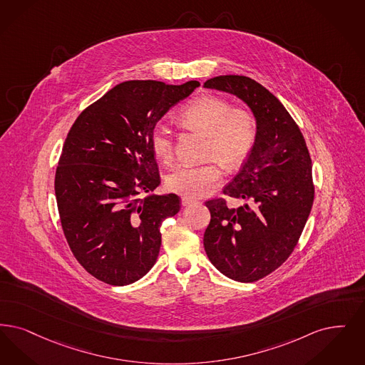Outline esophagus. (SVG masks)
Segmentation results:
<instances>
[{
	"instance_id": "esophagus-1",
	"label": "esophagus",
	"mask_w": 365,
	"mask_h": 365,
	"mask_svg": "<svg viewBox=\"0 0 365 365\" xmlns=\"http://www.w3.org/2000/svg\"><path fill=\"white\" fill-rule=\"evenodd\" d=\"M195 200L194 198H189V197H182V205L187 206V205L194 204Z\"/></svg>"
}]
</instances>
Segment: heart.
<instances>
[{"label":"heart","mask_w":365,"mask_h":365,"mask_svg":"<svg viewBox=\"0 0 365 365\" xmlns=\"http://www.w3.org/2000/svg\"><path fill=\"white\" fill-rule=\"evenodd\" d=\"M180 120L194 130L207 135L205 156L215 159L200 165H180L168 174L167 187L176 194L195 198L207 194L222 180L217 160L228 170L237 168L247 159L257 140V120L245 108H232L231 103L205 95L189 103L180 113ZM152 150L159 160H173V131L159 125L150 137Z\"/></svg>","instance_id":"obj_1"}]
</instances>
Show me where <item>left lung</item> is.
I'll return each mask as SVG.
<instances>
[{
	"label": "left lung",
	"mask_w": 365,
	"mask_h": 365,
	"mask_svg": "<svg viewBox=\"0 0 365 365\" xmlns=\"http://www.w3.org/2000/svg\"><path fill=\"white\" fill-rule=\"evenodd\" d=\"M205 88L246 103L257 120V140L224 194L206 201L210 222L204 235L209 261L224 276L254 282L288 259L304 230L314 202L312 165L304 137L277 98L246 76H219Z\"/></svg>",
	"instance_id": "obj_1"
}]
</instances>
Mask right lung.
I'll return each mask as SVG.
<instances>
[{"mask_svg": "<svg viewBox=\"0 0 365 365\" xmlns=\"http://www.w3.org/2000/svg\"><path fill=\"white\" fill-rule=\"evenodd\" d=\"M197 87L198 81L120 83L68 133L54 183L59 219L76 259L106 284H133L156 263L161 222L175 216L180 200L173 192L150 194L160 185L150 137Z\"/></svg>", "mask_w": 365, "mask_h": 365, "instance_id": "obj_1", "label": "right lung"}]
</instances>
